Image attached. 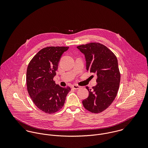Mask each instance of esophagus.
Instances as JSON below:
<instances>
[{
    "label": "esophagus",
    "instance_id": "34e87169",
    "mask_svg": "<svg viewBox=\"0 0 148 148\" xmlns=\"http://www.w3.org/2000/svg\"><path fill=\"white\" fill-rule=\"evenodd\" d=\"M72 87L73 89H75V90H77V89H79V88H80V86L77 85H72Z\"/></svg>",
    "mask_w": 148,
    "mask_h": 148
}]
</instances>
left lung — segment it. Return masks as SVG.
<instances>
[{
	"mask_svg": "<svg viewBox=\"0 0 148 148\" xmlns=\"http://www.w3.org/2000/svg\"><path fill=\"white\" fill-rule=\"evenodd\" d=\"M85 56L86 71L96 74L97 85L86 88L89 96L83 101L85 108L94 113L102 112L114 100L119 88L120 73L115 55L106 46L90 42L77 46Z\"/></svg>",
	"mask_w": 148,
	"mask_h": 148,
	"instance_id": "obj_1",
	"label": "left lung"
}]
</instances>
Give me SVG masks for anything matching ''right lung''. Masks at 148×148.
Wrapping results in <instances>:
<instances>
[{
    "label": "right lung",
    "mask_w": 148,
    "mask_h": 148,
    "mask_svg": "<svg viewBox=\"0 0 148 148\" xmlns=\"http://www.w3.org/2000/svg\"><path fill=\"white\" fill-rule=\"evenodd\" d=\"M68 47H48L42 48L32 59L26 75L27 90L39 109L51 114L63 106L71 88H63L53 80L58 64Z\"/></svg>",
    "instance_id": "right-lung-1"
}]
</instances>
